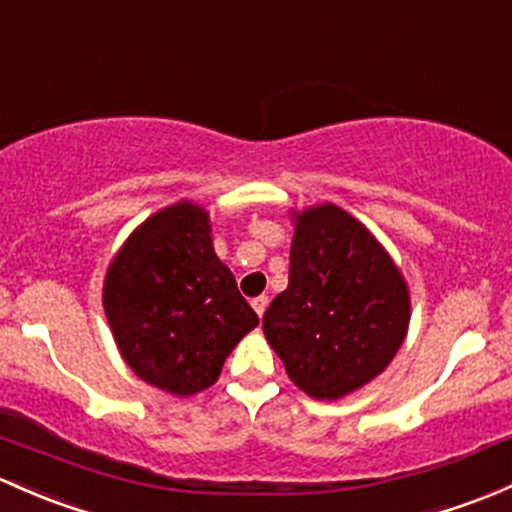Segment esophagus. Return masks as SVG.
<instances>
[{
	"label": "esophagus",
	"mask_w": 512,
	"mask_h": 512,
	"mask_svg": "<svg viewBox=\"0 0 512 512\" xmlns=\"http://www.w3.org/2000/svg\"><path fill=\"white\" fill-rule=\"evenodd\" d=\"M252 304V309L257 311V316H265V311H267V304H270V299L265 297V294H262V297H255L250 301Z\"/></svg>",
	"instance_id": "obj_1"
}]
</instances>
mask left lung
<instances>
[{
  "label": "left lung",
  "instance_id": "obj_1",
  "mask_svg": "<svg viewBox=\"0 0 512 512\" xmlns=\"http://www.w3.org/2000/svg\"><path fill=\"white\" fill-rule=\"evenodd\" d=\"M289 215V287L262 331L299 390L341 400L378 378L405 343L410 287L380 240L336 203Z\"/></svg>",
  "mask_w": 512,
  "mask_h": 512
}]
</instances>
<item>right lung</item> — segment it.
<instances>
[{
  "instance_id": "add662e5",
  "label": "right lung",
  "mask_w": 512,
  "mask_h": 512,
  "mask_svg": "<svg viewBox=\"0 0 512 512\" xmlns=\"http://www.w3.org/2000/svg\"><path fill=\"white\" fill-rule=\"evenodd\" d=\"M102 306L122 360L176 397L211 387L260 319L213 250L211 215L193 201L152 213L107 265Z\"/></svg>"
}]
</instances>
